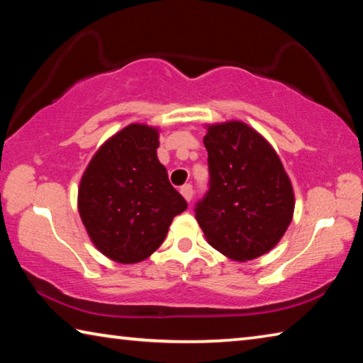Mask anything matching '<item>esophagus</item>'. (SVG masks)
<instances>
[{
    "mask_svg": "<svg viewBox=\"0 0 363 363\" xmlns=\"http://www.w3.org/2000/svg\"><path fill=\"white\" fill-rule=\"evenodd\" d=\"M181 194H182V196H184V199H186L187 201L192 200V196H194V189H192V186H190V184H186V186H182V187H181Z\"/></svg>",
    "mask_w": 363,
    "mask_h": 363,
    "instance_id": "1",
    "label": "esophagus"
}]
</instances>
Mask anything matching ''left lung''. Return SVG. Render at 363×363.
<instances>
[{
    "label": "left lung",
    "instance_id": "obj_1",
    "mask_svg": "<svg viewBox=\"0 0 363 363\" xmlns=\"http://www.w3.org/2000/svg\"><path fill=\"white\" fill-rule=\"evenodd\" d=\"M210 190L195 206L208 243L243 262L272 250L294 211L291 181L277 152L243 121L208 125Z\"/></svg>",
    "mask_w": 363,
    "mask_h": 363
}]
</instances>
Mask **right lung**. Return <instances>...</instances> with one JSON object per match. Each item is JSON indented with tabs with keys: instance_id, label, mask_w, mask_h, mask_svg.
Returning <instances> with one entry per match:
<instances>
[{
	"instance_id": "right-lung-1",
	"label": "right lung",
	"mask_w": 363,
	"mask_h": 363,
	"mask_svg": "<svg viewBox=\"0 0 363 363\" xmlns=\"http://www.w3.org/2000/svg\"><path fill=\"white\" fill-rule=\"evenodd\" d=\"M158 128L131 123L99 147L79 181V218L94 247L115 262L147 259L187 208L158 162Z\"/></svg>"
}]
</instances>
